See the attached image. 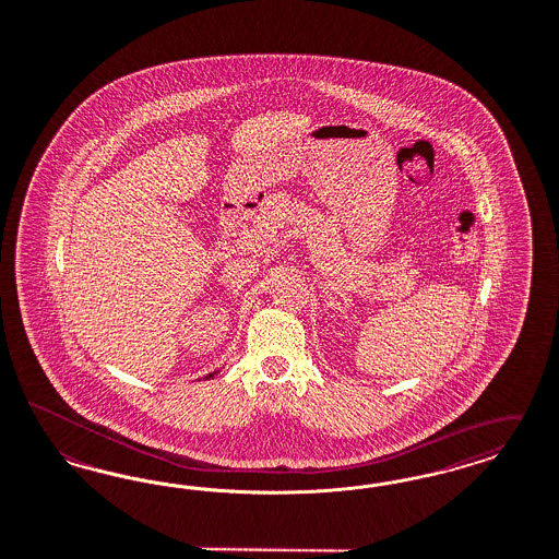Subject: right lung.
<instances>
[{
	"label": "right lung",
	"mask_w": 559,
	"mask_h": 559,
	"mask_svg": "<svg viewBox=\"0 0 559 559\" xmlns=\"http://www.w3.org/2000/svg\"><path fill=\"white\" fill-rule=\"evenodd\" d=\"M216 373H218V371H212V373H209V376H206V378H204V380H211V378H214V376H216Z\"/></svg>",
	"instance_id": "obj_1"
}]
</instances>
